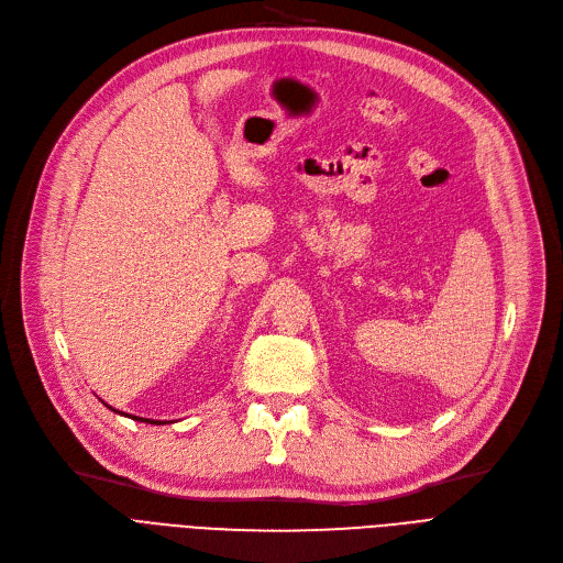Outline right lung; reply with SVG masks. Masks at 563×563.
Instances as JSON below:
<instances>
[{"label":"right lung","instance_id":"obj_1","mask_svg":"<svg viewBox=\"0 0 563 563\" xmlns=\"http://www.w3.org/2000/svg\"><path fill=\"white\" fill-rule=\"evenodd\" d=\"M104 406H107V404H104ZM107 408H109V410H113L111 406H107ZM113 412H118V410H113ZM121 416H128V412H121ZM128 418H132V416H128ZM132 420H139V422H147V424H166V422H159V420H147V418H136V416H134Z\"/></svg>","mask_w":563,"mask_h":563}]
</instances>
